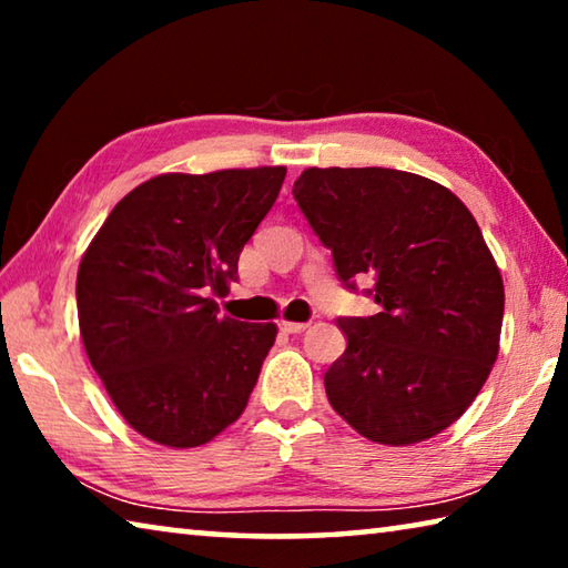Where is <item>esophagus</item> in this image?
Returning <instances> with one entry per match:
<instances>
[{
	"mask_svg": "<svg viewBox=\"0 0 568 568\" xmlns=\"http://www.w3.org/2000/svg\"><path fill=\"white\" fill-rule=\"evenodd\" d=\"M307 328V323H293V321H281V331L283 333H303Z\"/></svg>",
	"mask_w": 568,
	"mask_h": 568,
	"instance_id": "34e87169",
	"label": "esophagus"
}]
</instances>
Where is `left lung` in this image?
Returning a JSON list of instances; mask_svg holds the SVG:
<instances>
[{"label":"left lung","mask_w":568,"mask_h":568,"mask_svg":"<svg viewBox=\"0 0 568 568\" xmlns=\"http://www.w3.org/2000/svg\"><path fill=\"white\" fill-rule=\"evenodd\" d=\"M293 195L355 291L381 313L338 318L348 348L325 373L331 406L386 446L434 438L491 373L504 281L468 207L438 182L388 168H307Z\"/></svg>","instance_id":"obj_1"}]
</instances>
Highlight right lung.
I'll use <instances>...</instances> for the list:
<instances>
[{
  "label": "right lung",
  "mask_w": 568,
  "mask_h": 568,
  "mask_svg": "<svg viewBox=\"0 0 568 568\" xmlns=\"http://www.w3.org/2000/svg\"><path fill=\"white\" fill-rule=\"evenodd\" d=\"M285 168L168 172L128 192L77 271L92 368L140 436L195 448L240 418L275 323L220 315L237 257L283 187Z\"/></svg>",
  "instance_id": "right-lung-1"
}]
</instances>
